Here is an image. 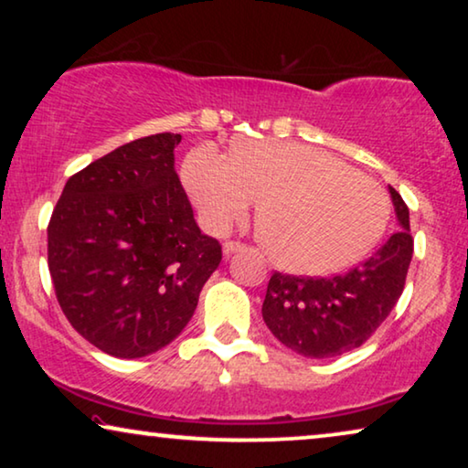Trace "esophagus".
<instances>
[{
    "label": "esophagus",
    "instance_id": "esophagus-1",
    "mask_svg": "<svg viewBox=\"0 0 468 468\" xmlns=\"http://www.w3.org/2000/svg\"><path fill=\"white\" fill-rule=\"evenodd\" d=\"M242 249H245V245H242V242H239V240H228V242H223V253L228 255H232V253H239V251H242Z\"/></svg>",
    "mask_w": 468,
    "mask_h": 468
}]
</instances>
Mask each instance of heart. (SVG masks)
Instances as JSON below:
<instances>
[{
	"instance_id": "1",
	"label": "heart",
	"mask_w": 468,
	"mask_h": 468,
	"mask_svg": "<svg viewBox=\"0 0 468 468\" xmlns=\"http://www.w3.org/2000/svg\"><path fill=\"white\" fill-rule=\"evenodd\" d=\"M185 187L215 232L260 210V239L283 271L328 274L362 260L388 226L379 183L343 159L292 143L247 140L229 157L196 146L183 162Z\"/></svg>"
}]
</instances>
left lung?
<instances>
[{"label":"left lung","mask_w":468,"mask_h":468,"mask_svg":"<svg viewBox=\"0 0 468 468\" xmlns=\"http://www.w3.org/2000/svg\"><path fill=\"white\" fill-rule=\"evenodd\" d=\"M399 229L360 266L336 277L274 272L261 317L285 347L304 357H336L360 347L399 303L413 255L409 208L389 187Z\"/></svg>","instance_id":"1"}]
</instances>
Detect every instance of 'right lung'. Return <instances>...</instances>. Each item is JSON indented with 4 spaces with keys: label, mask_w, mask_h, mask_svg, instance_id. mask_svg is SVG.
I'll use <instances>...</instances> for the list:
<instances>
[{
    "label": "right lung",
    "mask_w": 468,
    "mask_h": 468,
    "mask_svg": "<svg viewBox=\"0 0 468 468\" xmlns=\"http://www.w3.org/2000/svg\"><path fill=\"white\" fill-rule=\"evenodd\" d=\"M181 133H153L68 178L48 221V271L63 315L114 357L181 335L221 261L175 172Z\"/></svg>",
    "instance_id": "obj_1"
}]
</instances>
